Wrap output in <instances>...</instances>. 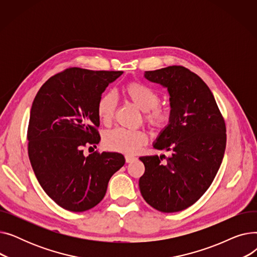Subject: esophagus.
Instances as JSON below:
<instances>
[{
	"label": "esophagus",
	"instance_id": "34e87169",
	"mask_svg": "<svg viewBox=\"0 0 257 257\" xmlns=\"http://www.w3.org/2000/svg\"><path fill=\"white\" fill-rule=\"evenodd\" d=\"M125 159H126V163H131V161H133V160H136V157L134 156H130V155H126L125 156Z\"/></svg>",
	"mask_w": 257,
	"mask_h": 257
}]
</instances>
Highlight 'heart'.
<instances>
[{
    "instance_id": "1",
    "label": "heart",
    "mask_w": 257,
    "mask_h": 257,
    "mask_svg": "<svg viewBox=\"0 0 257 257\" xmlns=\"http://www.w3.org/2000/svg\"><path fill=\"white\" fill-rule=\"evenodd\" d=\"M127 98L139 109L145 112V121L152 129L161 130L169 124L171 113L168 109L159 107V94L150 86L142 82H130L124 89ZM116 108V99L112 92H106L99 99L97 111L103 123H109ZM108 150L124 154H136L147 143V134L142 130H127L115 128L106 132L103 139Z\"/></svg>"
}]
</instances>
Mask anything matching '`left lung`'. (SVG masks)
<instances>
[{"instance_id": "8db88e82", "label": "left lung", "mask_w": 257, "mask_h": 257, "mask_svg": "<svg viewBox=\"0 0 257 257\" xmlns=\"http://www.w3.org/2000/svg\"><path fill=\"white\" fill-rule=\"evenodd\" d=\"M144 77L167 88L171 119L153 148L172 155L142 156L143 198L153 208L176 212L193 205L212 183L226 148V127L212 92L198 75L173 65L145 72Z\"/></svg>"}]
</instances>
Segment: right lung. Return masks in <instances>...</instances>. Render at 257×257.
Instances as JSON below:
<instances>
[{
	"mask_svg": "<svg viewBox=\"0 0 257 257\" xmlns=\"http://www.w3.org/2000/svg\"><path fill=\"white\" fill-rule=\"evenodd\" d=\"M124 72L72 67L51 77L33 101L28 153L35 176L60 207L81 212L104 198L112 175L125 165L116 152L83 153L100 143L99 99Z\"/></svg>",
	"mask_w": 257,
	"mask_h": 257,
	"instance_id": "right-lung-1",
	"label": "right lung"
}]
</instances>
